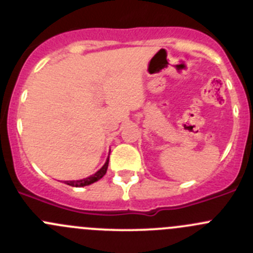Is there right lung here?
Wrapping results in <instances>:
<instances>
[{
  "label": "right lung",
  "instance_id": "right-lung-1",
  "mask_svg": "<svg viewBox=\"0 0 253 253\" xmlns=\"http://www.w3.org/2000/svg\"><path fill=\"white\" fill-rule=\"evenodd\" d=\"M108 167H109V158H108V159H106L105 164L103 165V168H101V169L99 170V171H96L94 175L89 176V177L83 178V180L65 181V183H67V185H70V186H73V187H83V186H88V185H90V183H94V182H96V181H98V180H100V178L106 174V170H108Z\"/></svg>",
  "mask_w": 253,
  "mask_h": 253
}]
</instances>
